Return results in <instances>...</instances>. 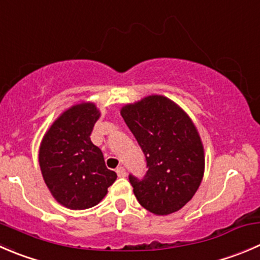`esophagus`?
Segmentation results:
<instances>
[{
  "label": "esophagus",
  "mask_w": 260,
  "mask_h": 260,
  "mask_svg": "<svg viewBox=\"0 0 260 260\" xmlns=\"http://www.w3.org/2000/svg\"><path fill=\"white\" fill-rule=\"evenodd\" d=\"M117 174H118V176H120V178H124L125 175H127V173H125V169L123 168V166H118L117 168Z\"/></svg>",
  "instance_id": "esophagus-1"
}]
</instances>
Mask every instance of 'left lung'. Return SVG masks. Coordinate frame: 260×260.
<instances>
[{
  "label": "left lung",
  "instance_id": "left-lung-1",
  "mask_svg": "<svg viewBox=\"0 0 260 260\" xmlns=\"http://www.w3.org/2000/svg\"><path fill=\"white\" fill-rule=\"evenodd\" d=\"M146 160L142 178L129 174L133 193L155 215L176 212L193 198L205 171V153L197 129L174 102L151 95L120 110Z\"/></svg>",
  "mask_w": 260,
  "mask_h": 260
}]
</instances>
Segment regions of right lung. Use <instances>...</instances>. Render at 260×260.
<instances>
[{
  "label": "right lung",
  "instance_id": "right-lung-1",
  "mask_svg": "<svg viewBox=\"0 0 260 260\" xmlns=\"http://www.w3.org/2000/svg\"><path fill=\"white\" fill-rule=\"evenodd\" d=\"M99 117L92 103L75 105L53 123L40 145L43 179L53 197L70 210L96 206L117 179L90 140Z\"/></svg>",
  "mask_w": 260,
  "mask_h": 260
}]
</instances>
